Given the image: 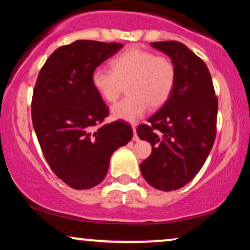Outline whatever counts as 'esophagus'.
Here are the masks:
<instances>
[{
    "label": "esophagus",
    "mask_w": 250,
    "mask_h": 250,
    "mask_svg": "<svg viewBox=\"0 0 250 250\" xmlns=\"http://www.w3.org/2000/svg\"><path fill=\"white\" fill-rule=\"evenodd\" d=\"M133 131H134L133 140H134V141H139V136H137V134H136V125H133Z\"/></svg>",
    "instance_id": "34e87169"
}]
</instances>
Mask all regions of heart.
I'll use <instances>...</instances> for the list:
<instances>
[{
  "label": "heart",
  "instance_id": "1",
  "mask_svg": "<svg viewBox=\"0 0 250 250\" xmlns=\"http://www.w3.org/2000/svg\"><path fill=\"white\" fill-rule=\"evenodd\" d=\"M110 67L95 68L91 83L105 102L116 101L123 84H127L128 95L111 107L114 119L136 122L149 105L159 108L165 104L174 90L176 68L167 56L133 47L114 57Z\"/></svg>",
  "mask_w": 250,
  "mask_h": 250
}]
</instances>
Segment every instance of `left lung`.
<instances>
[{"label": "left lung", "mask_w": 250, "mask_h": 250, "mask_svg": "<svg viewBox=\"0 0 250 250\" xmlns=\"http://www.w3.org/2000/svg\"><path fill=\"white\" fill-rule=\"evenodd\" d=\"M151 45L174 62L176 82L165 105L136 129L140 139L153 146L140 169L151 187L170 191L190 182L205 165L216 136L219 103L199 56L177 41Z\"/></svg>", "instance_id": "left-lung-1"}]
</instances>
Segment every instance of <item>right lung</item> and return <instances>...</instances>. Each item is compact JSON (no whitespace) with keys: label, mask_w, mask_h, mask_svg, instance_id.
I'll return each instance as SVG.
<instances>
[{"label":"right lung","mask_w":250,"mask_h":250,"mask_svg":"<svg viewBox=\"0 0 250 250\" xmlns=\"http://www.w3.org/2000/svg\"><path fill=\"white\" fill-rule=\"evenodd\" d=\"M123 44L79 40L57 48L37 76L31 120L51 170L74 189L101 183L116 149L133 137L128 123L103 125L109 109L91 74Z\"/></svg>","instance_id":"add662e5"}]
</instances>
